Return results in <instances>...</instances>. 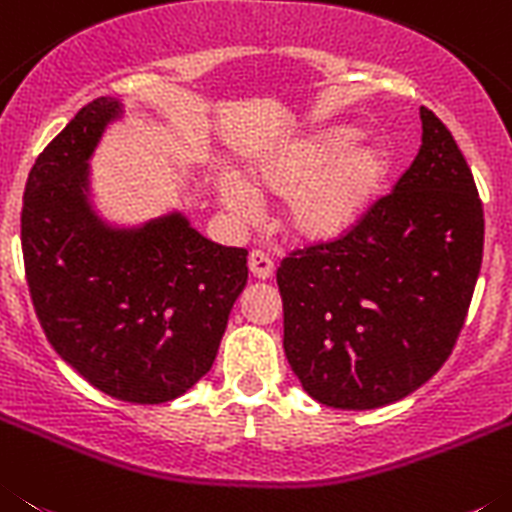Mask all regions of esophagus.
Masks as SVG:
<instances>
[{"instance_id": "34e87169", "label": "esophagus", "mask_w": 512, "mask_h": 512, "mask_svg": "<svg viewBox=\"0 0 512 512\" xmlns=\"http://www.w3.org/2000/svg\"><path fill=\"white\" fill-rule=\"evenodd\" d=\"M250 270H252V275H255V278H260V280L273 278V273H275L273 257L267 255V252H262V250H252L250 252Z\"/></svg>"}]
</instances>
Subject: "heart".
Wrapping results in <instances>:
<instances>
[{
  "mask_svg": "<svg viewBox=\"0 0 512 512\" xmlns=\"http://www.w3.org/2000/svg\"><path fill=\"white\" fill-rule=\"evenodd\" d=\"M349 127H319L283 142L252 165V187L285 201L283 224L301 242H334L362 222L390 176L382 142H352ZM224 206L239 216L255 211L257 196L242 178H219Z\"/></svg>",
  "mask_w": 512,
  "mask_h": 512,
  "instance_id": "heart-1",
  "label": "heart"
}]
</instances>
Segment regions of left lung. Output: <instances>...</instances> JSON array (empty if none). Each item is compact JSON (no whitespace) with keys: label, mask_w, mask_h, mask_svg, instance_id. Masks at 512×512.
<instances>
[{"label":"left lung","mask_w":512,"mask_h":512,"mask_svg":"<svg viewBox=\"0 0 512 512\" xmlns=\"http://www.w3.org/2000/svg\"><path fill=\"white\" fill-rule=\"evenodd\" d=\"M423 142L393 191L334 242L278 267L283 349L319 403L367 411L441 370L467 319L485 245L472 170L446 124L421 107Z\"/></svg>","instance_id":"left-lung-1"}]
</instances>
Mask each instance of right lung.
I'll list each match as a JSON object with an SVG mask.
<instances>
[{"mask_svg": "<svg viewBox=\"0 0 512 512\" xmlns=\"http://www.w3.org/2000/svg\"><path fill=\"white\" fill-rule=\"evenodd\" d=\"M89 101L45 147L22 199V257L48 342L101 393L168 403L214 365L247 285V250L201 237L186 216L112 229L89 206V158L119 117Z\"/></svg>", "mask_w": 512, "mask_h": 512, "instance_id": "add662e5", "label": "right lung"}]
</instances>
